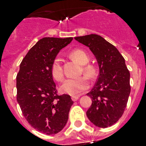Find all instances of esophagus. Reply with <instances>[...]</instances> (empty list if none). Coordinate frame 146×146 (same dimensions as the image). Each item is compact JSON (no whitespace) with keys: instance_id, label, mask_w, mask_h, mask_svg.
<instances>
[{"instance_id":"34e87169","label":"esophagus","mask_w":146,"mask_h":146,"mask_svg":"<svg viewBox=\"0 0 146 146\" xmlns=\"http://www.w3.org/2000/svg\"><path fill=\"white\" fill-rule=\"evenodd\" d=\"M79 96H73L72 97H71V99H72V100H73V102H76L79 100Z\"/></svg>"}]
</instances>
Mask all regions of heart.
I'll return each mask as SVG.
<instances>
[{"mask_svg":"<svg viewBox=\"0 0 146 146\" xmlns=\"http://www.w3.org/2000/svg\"><path fill=\"white\" fill-rule=\"evenodd\" d=\"M69 56L73 61L80 65H82L83 73L89 79H94L96 75V70L94 66L88 64L90 61L89 56L82 49H74L69 53ZM51 73L52 77L58 82L62 81L64 72L61 59L56 58L51 65ZM88 88V82L84 77L77 79H68L64 82L61 86V90L63 93L71 96L79 95Z\"/></svg>","mask_w":146,"mask_h":146,"instance_id":"heart-1","label":"heart"}]
</instances>
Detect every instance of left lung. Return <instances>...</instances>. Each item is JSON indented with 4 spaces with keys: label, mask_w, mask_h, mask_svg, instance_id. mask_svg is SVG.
<instances>
[{
    "label": "left lung",
    "mask_w": 146,
    "mask_h": 146,
    "mask_svg": "<svg viewBox=\"0 0 146 146\" xmlns=\"http://www.w3.org/2000/svg\"><path fill=\"white\" fill-rule=\"evenodd\" d=\"M75 39L89 47L100 68L96 84L87 94L92 100L87 117L97 127L107 128L124 113L131 92L129 71L119 50L100 35L90 34Z\"/></svg>",
    "instance_id": "1"
}]
</instances>
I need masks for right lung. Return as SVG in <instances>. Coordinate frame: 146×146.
<instances>
[{"mask_svg": "<svg viewBox=\"0 0 146 146\" xmlns=\"http://www.w3.org/2000/svg\"><path fill=\"white\" fill-rule=\"evenodd\" d=\"M73 38H43L27 52L16 77L17 101L30 125L39 132L56 134L67 124L73 102L58 96L51 65L59 51Z\"/></svg>", "mask_w": 146, "mask_h": 146, "instance_id": "1", "label": "right lung"}]
</instances>
